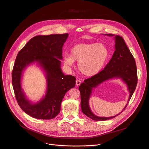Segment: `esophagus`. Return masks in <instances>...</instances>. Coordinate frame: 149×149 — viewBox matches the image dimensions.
Wrapping results in <instances>:
<instances>
[{
    "label": "esophagus",
    "mask_w": 149,
    "mask_h": 149,
    "mask_svg": "<svg viewBox=\"0 0 149 149\" xmlns=\"http://www.w3.org/2000/svg\"><path fill=\"white\" fill-rule=\"evenodd\" d=\"M81 84V81H80V80H78V79H77L76 81V85L77 86H79V85Z\"/></svg>",
    "instance_id": "34e87169"
}]
</instances>
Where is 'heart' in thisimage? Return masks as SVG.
I'll return each mask as SVG.
<instances>
[{
  "instance_id": "heart-1",
  "label": "heart",
  "mask_w": 149,
  "mask_h": 149,
  "mask_svg": "<svg viewBox=\"0 0 149 149\" xmlns=\"http://www.w3.org/2000/svg\"><path fill=\"white\" fill-rule=\"evenodd\" d=\"M109 57L108 48L101 43H82L74 46L70 56L65 55L63 61L68 67H72L74 61L78 62L82 74L92 76L100 72Z\"/></svg>"
}]
</instances>
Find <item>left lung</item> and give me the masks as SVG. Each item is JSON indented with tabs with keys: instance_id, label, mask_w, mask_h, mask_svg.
Masks as SVG:
<instances>
[{
	"instance_id": "obj_1",
	"label": "left lung",
	"mask_w": 149,
	"mask_h": 149,
	"mask_svg": "<svg viewBox=\"0 0 149 149\" xmlns=\"http://www.w3.org/2000/svg\"><path fill=\"white\" fill-rule=\"evenodd\" d=\"M107 36H111L113 34H107ZM115 43V51L104 68L96 74L85 79L79 87L81 97L82 111L84 114L95 121H105L115 118L118 115L111 117H99L91 112L89 107L88 100L91 94L92 88L96 87L99 84L105 81L114 77H120L128 87L130 92L128 100L129 102L137 86V68L134 57L121 36L116 35ZM127 105L128 104H127L124 110Z\"/></svg>"
}]
</instances>
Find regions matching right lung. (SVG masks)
Returning a JSON list of instances; mask_svg holds the SVG:
<instances>
[{"label": "right lung", "mask_w": 149, "mask_h": 149, "mask_svg": "<svg viewBox=\"0 0 149 149\" xmlns=\"http://www.w3.org/2000/svg\"><path fill=\"white\" fill-rule=\"evenodd\" d=\"M68 36L61 34L39 35L31 38L18 53L12 71V84L17 102L25 113L39 119H51L61 110L63 97L74 87L76 77L64 75L61 68L62 47ZM38 62L47 74V89L45 97L33 104L25 98L21 88L23 69L31 63Z\"/></svg>", "instance_id": "1"}]
</instances>
